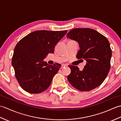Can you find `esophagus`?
<instances>
[{
	"label": "esophagus",
	"mask_w": 121,
	"mask_h": 121,
	"mask_svg": "<svg viewBox=\"0 0 121 121\" xmlns=\"http://www.w3.org/2000/svg\"><path fill=\"white\" fill-rule=\"evenodd\" d=\"M68 65H65V64H63V65H61V68H65V66H66Z\"/></svg>",
	"instance_id": "34e87169"
}]
</instances>
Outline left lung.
Here are the masks:
<instances>
[{"instance_id":"8db88e82","label":"left lung","mask_w":121,"mask_h":121,"mask_svg":"<svg viewBox=\"0 0 121 121\" xmlns=\"http://www.w3.org/2000/svg\"><path fill=\"white\" fill-rule=\"evenodd\" d=\"M66 37L78 43L80 49L76 58L87 61L82 71L78 66L69 65L71 70L68 76L69 82L80 91L95 89L103 83L110 69L112 50L108 40L96 30L89 28L73 29Z\"/></svg>"}]
</instances>
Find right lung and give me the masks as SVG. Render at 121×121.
<instances>
[{
  "label": "right lung",
  "instance_id": "add662e5",
  "mask_svg": "<svg viewBox=\"0 0 121 121\" xmlns=\"http://www.w3.org/2000/svg\"><path fill=\"white\" fill-rule=\"evenodd\" d=\"M67 30H36L30 33L15 46L12 59L15 76L20 86L29 93L39 94L46 91L61 65H49L43 61L52 53L56 45Z\"/></svg>",
  "mask_w": 121,
  "mask_h": 121
}]
</instances>
